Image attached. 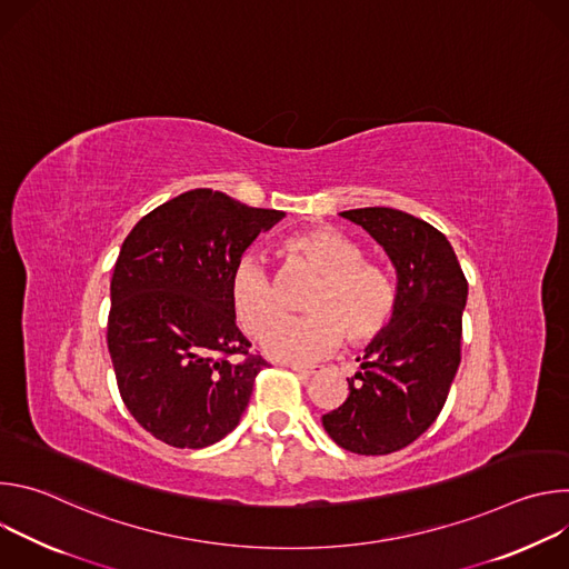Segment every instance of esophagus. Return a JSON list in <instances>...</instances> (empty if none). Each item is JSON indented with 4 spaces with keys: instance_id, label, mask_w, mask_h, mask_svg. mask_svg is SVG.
Here are the masks:
<instances>
[{
    "instance_id": "esophagus-1",
    "label": "esophagus",
    "mask_w": 569,
    "mask_h": 569,
    "mask_svg": "<svg viewBox=\"0 0 569 569\" xmlns=\"http://www.w3.org/2000/svg\"><path fill=\"white\" fill-rule=\"evenodd\" d=\"M290 369L301 376H319L323 371L321 365H290Z\"/></svg>"
}]
</instances>
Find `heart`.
<instances>
[{
  "label": "heart",
  "mask_w": 569,
  "mask_h": 569,
  "mask_svg": "<svg viewBox=\"0 0 569 569\" xmlns=\"http://www.w3.org/2000/svg\"><path fill=\"white\" fill-rule=\"evenodd\" d=\"M290 268L315 277L306 295L303 319L279 323L263 340V351L277 360L308 362L329 356L342 336L351 347L378 340L396 312V283L378 266L362 261L365 252L353 238L333 227H310L281 242ZM229 301L240 329L261 338L283 317L281 290L268 270L242 261L229 283Z\"/></svg>",
  "instance_id": "b5f03b06"
}]
</instances>
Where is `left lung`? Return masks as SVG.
Segmentation results:
<instances>
[{
	"instance_id": "1",
	"label": "left lung",
	"mask_w": 569,
	"mask_h": 569,
	"mask_svg": "<svg viewBox=\"0 0 569 569\" xmlns=\"http://www.w3.org/2000/svg\"><path fill=\"white\" fill-rule=\"evenodd\" d=\"M378 242L396 270V312L358 358L349 396L321 426L345 450L389 455L417 441L443 410L461 362L468 281L448 238L389 207L342 211Z\"/></svg>"
}]
</instances>
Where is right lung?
I'll list each match as a JSON object with an SVG mask.
<instances>
[{
	"label": "right lung",
	"instance_id": "obj_1",
	"mask_svg": "<svg viewBox=\"0 0 569 569\" xmlns=\"http://www.w3.org/2000/svg\"><path fill=\"white\" fill-rule=\"evenodd\" d=\"M286 213L193 189L143 216L123 240L108 349L128 412L173 448H207L246 412L257 373L229 283L252 240ZM231 355L247 358L238 366Z\"/></svg>",
	"mask_w": 569,
	"mask_h": 569
}]
</instances>
